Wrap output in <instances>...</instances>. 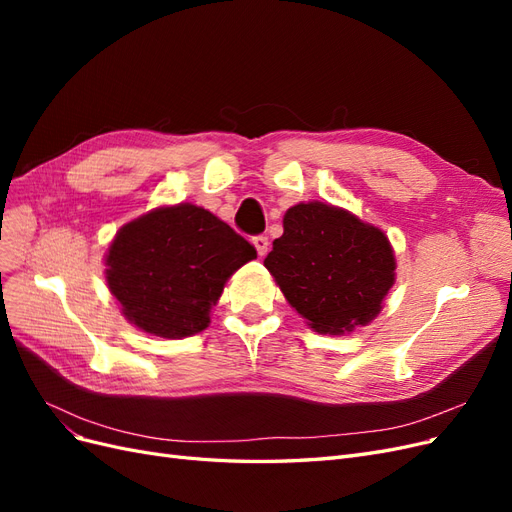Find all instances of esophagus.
Masks as SVG:
<instances>
[{"label": "esophagus", "mask_w": 512, "mask_h": 512, "mask_svg": "<svg viewBox=\"0 0 512 512\" xmlns=\"http://www.w3.org/2000/svg\"><path fill=\"white\" fill-rule=\"evenodd\" d=\"M252 243H254V247H256L258 256H265V254L269 252V239H267L265 235H256V237L252 239Z\"/></svg>", "instance_id": "34e87169"}]
</instances>
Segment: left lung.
Returning <instances> with one entry per match:
<instances>
[{"label":"left lung","instance_id":"8db88e82","mask_svg":"<svg viewBox=\"0 0 512 512\" xmlns=\"http://www.w3.org/2000/svg\"><path fill=\"white\" fill-rule=\"evenodd\" d=\"M265 267L284 297L318 333L342 335L367 324L395 282V258L382 230L322 203L294 205Z\"/></svg>","mask_w":512,"mask_h":512}]
</instances>
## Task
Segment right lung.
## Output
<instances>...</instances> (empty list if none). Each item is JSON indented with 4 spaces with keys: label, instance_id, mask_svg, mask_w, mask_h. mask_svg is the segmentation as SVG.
Wrapping results in <instances>:
<instances>
[{
    "label": "right lung",
    "instance_id": "right-lung-1",
    "mask_svg": "<svg viewBox=\"0 0 512 512\" xmlns=\"http://www.w3.org/2000/svg\"><path fill=\"white\" fill-rule=\"evenodd\" d=\"M256 247L194 205L162 207L123 226L106 256V282L138 329L188 337L209 324L228 277Z\"/></svg>",
    "mask_w": 512,
    "mask_h": 512
}]
</instances>
